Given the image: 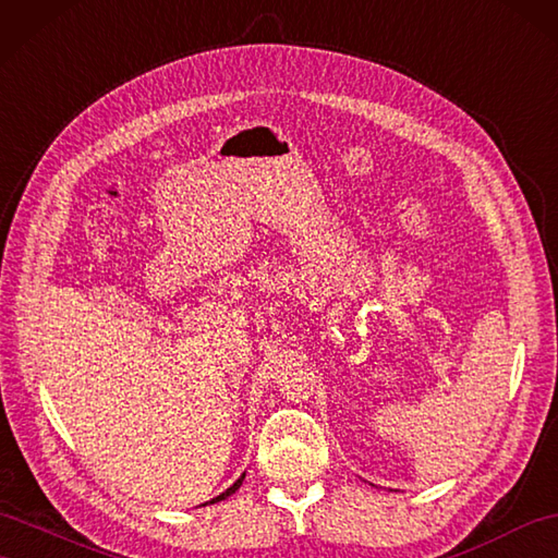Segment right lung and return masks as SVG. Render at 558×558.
<instances>
[{
    "mask_svg": "<svg viewBox=\"0 0 558 558\" xmlns=\"http://www.w3.org/2000/svg\"><path fill=\"white\" fill-rule=\"evenodd\" d=\"M243 478H246V473H243L241 475V478L232 485V487H227V490L220 495V497H215V499H210V501H206V505H215V501H220V499H225V497H229V495H234L236 490H239V487H241V483H243ZM206 505H203V507H206Z\"/></svg>",
    "mask_w": 558,
    "mask_h": 558,
    "instance_id": "1",
    "label": "right lung"
}]
</instances>
